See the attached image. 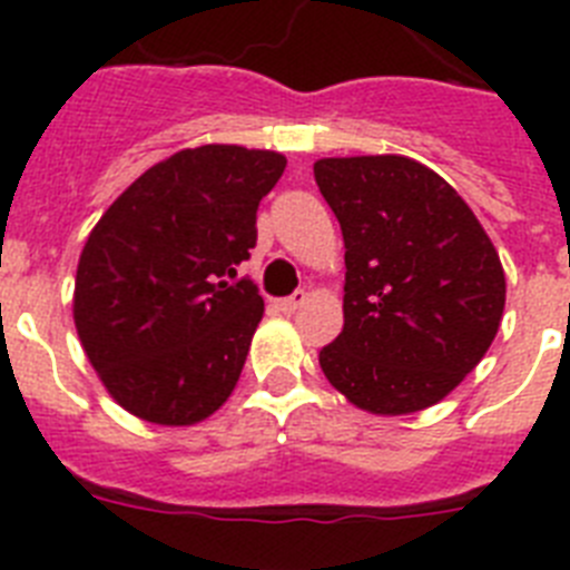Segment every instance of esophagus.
I'll return each mask as SVG.
<instances>
[{"label": "esophagus", "instance_id": "obj_1", "mask_svg": "<svg viewBox=\"0 0 570 570\" xmlns=\"http://www.w3.org/2000/svg\"><path fill=\"white\" fill-rule=\"evenodd\" d=\"M308 302V294L305 291H296L294 296H285V299H276V308L282 311V314H296V311L302 308Z\"/></svg>", "mask_w": 570, "mask_h": 570}]
</instances>
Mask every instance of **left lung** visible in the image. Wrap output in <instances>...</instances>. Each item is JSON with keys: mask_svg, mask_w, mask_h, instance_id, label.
<instances>
[{"mask_svg": "<svg viewBox=\"0 0 570 570\" xmlns=\"http://www.w3.org/2000/svg\"><path fill=\"white\" fill-rule=\"evenodd\" d=\"M316 185L345 239V325L320 351L351 405L405 416L480 365L505 311L491 236L451 185L396 154L331 156Z\"/></svg>", "mask_w": 570, "mask_h": 570, "instance_id": "1", "label": "left lung"}]
</instances>
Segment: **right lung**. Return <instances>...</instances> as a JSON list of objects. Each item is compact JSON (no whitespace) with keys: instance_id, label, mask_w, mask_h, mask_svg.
Wrapping results in <instances>:
<instances>
[{"instance_id":"add662e5","label":"right lung","mask_w":570,"mask_h":570,"mask_svg":"<svg viewBox=\"0 0 570 570\" xmlns=\"http://www.w3.org/2000/svg\"><path fill=\"white\" fill-rule=\"evenodd\" d=\"M288 159L203 145L145 170L102 214L77 265L73 325L105 391L154 425H196L228 402L265 302L236 265Z\"/></svg>"}]
</instances>
